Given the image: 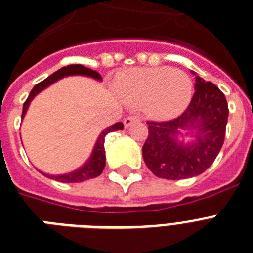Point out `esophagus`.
<instances>
[{
    "mask_svg": "<svg viewBox=\"0 0 253 253\" xmlns=\"http://www.w3.org/2000/svg\"><path fill=\"white\" fill-rule=\"evenodd\" d=\"M138 120H139V119H138L137 116H126V118L124 119V126L125 128H129L133 123L138 122Z\"/></svg>",
    "mask_w": 253,
    "mask_h": 253,
    "instance_id": "obj_1",
    "label": "esophagus"
}]
</instances>
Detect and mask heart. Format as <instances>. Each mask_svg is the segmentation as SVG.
Masks as SVG:
<instances>
[{"instance_id":"b5f03b06","label":"heart","mask_w":253,"mask_h":253,"mask_svg":"<svg viewBox=\"0 0 253 253\" xmlns=\"http://www.w3.org/2000/svg\"><path fill=\"white\" fill-rule=\"evenodd\" d=\"M193 81L180 69L134 68L122 71L114 81V92L128 106H139L155 120L182 115L193 98Z\"/></svg>"}]
</instances>
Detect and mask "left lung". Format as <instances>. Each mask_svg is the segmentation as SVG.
<instances>
[{"label": "left lung", "instance_id": "obj_1", "mask_svg": "<svg viewBox=\"0 0 253 253\" xmlns=\"http://www.w3.org/2000/svg\"><path fill=\"white\" fill-rule=\"evenodd\" d=\"M196 75L194 94L179 118L148 124L142 148L148 169L159 178H193L209 169L223 147L228 123V102L211 82Z\"/></svg>", "mask_w": 253, "mask_h": 253}]
</instances>
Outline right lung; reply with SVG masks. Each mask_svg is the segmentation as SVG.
Returning a JSON list of instances; mask_svg holds the SVG:
<instances>
[{
    "label": "right lung",
    "mask_w": 253,
    "mask_h": 253,
    "mask_svg": "<svg viewBox=\"0 0 253 253\" xmlns=\"http://www.w3.org/2000/svg\"><path fill=\"white\" fill-rule=\"evenodd\" d=\"M70 75H82V77H88L92 78V79H96V81L101 82L102 81V77H101L97 71L92 70L89 68H85L83 65H68V66H64V68L59 69L57 71H55L53 74L49 75L48 78H46L44 81L41 82L36 85V87L32 89L28 100L25 101L23 106V114H21V119H24L25 114L28 111V107H29L30 102L33 101L34 97L38 93H41L42 90H44L46 88H48L51 84L56 83L57 81L62 79L65 77H70ZM124 129V125L123 123H116V124L111 125L109 128H106L105 130H102L97 138L96 143H94V147L92 150L90 156L88 157V160L81 168L75 169L74 171L65 172V174H47V172L41 171V174L46 176V178L53 179V180H57V182L61 183H81L85 182V180H89V179L97 178L100 175L101 172L103 171L106 165V155H105V137L107 133L110 131H116V130H123Z\"/></svg>",
    "instance_id": "right-lung-1"
}]
</instances>
